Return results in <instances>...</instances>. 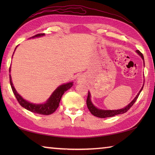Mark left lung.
<instances>
[{
    "mask_svg": "<svg viewBox=\"0 0 155 155\" xmlns=\"http://www.w3.org/2000/svg\"><path fill=\"white\" fill-rule=\"evenodd\" d=\"M137 52L138 54H139L142 58L144 60V57H143V54L141 53V52L137 50ZM143 87H142L141 88L140 91H139V93L137 94V95L136 96V97L134 98L133 101L131 102V103L127 106L126 107H124L123 108H122V109H119V110H102V109H98V108L95 107L93 104L92 103V102L91 101V94L89 92L88 93V97H87V107L88 108V110H90V112L92 114H93L94 116L97 117H99V118H107V117H114L115 115H117V114H123L124 113H126L128 110L130 109V108H131V107L133 106L134 104V103H135L137 99L139 97V94L140 93L141 91L143 90Z\"/></svg>",
    "mask_w": 155,
    "mask_h": 155,
    "instance_id": "left-lung-1",
    "label": "left lung"
}]
</instances>
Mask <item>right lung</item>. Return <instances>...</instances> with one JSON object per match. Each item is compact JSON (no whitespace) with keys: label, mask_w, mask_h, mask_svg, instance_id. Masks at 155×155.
Masks as SVG:
<instances>
[{"label":"right lung","mask_w":155,"mask_h":155,"mask_svg":"<svg viewBox=\"0 0 155 155\" xmlns=\"http://www.w3.org/2000/svg\"><path fill=\"white\" fill-rule=\"evenodd\" d=\"M44 35H45L44 33L37 34L31 38L38 37ZM10 71H11V67L9 68V72ZM9 76H10L9 77L10 84H11L12 92L13 93H14L16 98L17 99L18 103L21 104V106H22L23 108H26L27 110L32 112V113H34L36 114H43V115H48L53 113L58 107L59 103H60L61 101V97L64 93V92H66L68 89H69V88H70L71 87H72V85H73L72 82L61 85L60 87H58L57 89L53 92V93L52 94L51 97L48 98L47 103L45 104H36L29 103V102L23 99V98L21 96H20V95L17 93V92L16 91L15 87H13L11 75Z\"/></svg>","instance_id":"right-lung-1"}]
</instances>
